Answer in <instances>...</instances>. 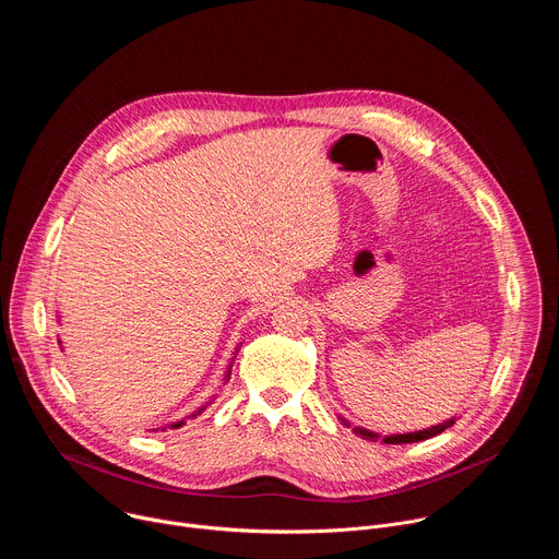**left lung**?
<instances>
[{"mask_svg": "<svg viewBox=\"0 0 559 559\" xmlns=\"http://www.w3.org/2000/svg\"><path fill=\"white\" fill-rule=\"evenodd\" d=\"M341 423L345 425V427H352L349 425V420H345V418H341ZM451 425H455V418H451V420H444L442 425H433V427H429V429H423V431H412V433H395V436H380V433H373V431H369V429H362V427H354V433L356 436H360V438H365V440H371V442H378V440H382L384 444H409V442H420V440H427V438H433V436H438V433H442L444 429H449Z\"/></svg>", "mask_w": 559, "mask_h": 559, "instance_id": "obj_1", "label": "left lung"}]
</instances>
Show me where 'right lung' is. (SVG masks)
<instances>
[{
	"label": "right lung",
	"mask_w": 559,
	"mask_h": 559,
	"mask_svg": "<svg viewBox=\"0 0 559 559\" xmlns=\"http://www.w3.org/2000/svg\"><path fill=\"white\" fill-rule=\"evenodd\" d=\"M59 343H61V341H59ZM236 352H238V349H236ZM229 367H231V365H229ZM225 380H229V369H227V373H225ZM203 409H205V407H201V409H199L197 414H192L190 418H197ZM183 425H186V420H179V423H173V425H170V429H179V427H183ZM164 429H166V427H164Z\"/></svg>",
	"instance_id": "right-lung-1"
}]
</instances>
